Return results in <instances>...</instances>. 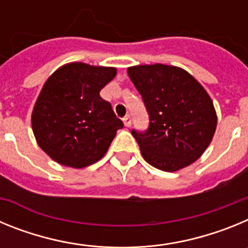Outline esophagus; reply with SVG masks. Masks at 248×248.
I'll use <instances>...</instances> for the list:
<instances>
[{
  "label": "esophagus",
  "mask_w": 248,
  "mask_h": 248,
  "mask_svg": "<svg viewBox=\"0 0 248 248\" xmlns=\"http://www.w3.org/2000/svg\"><path fill=\"white\" fill-rule=\"evenodd\" d=\"M123 123H124V125H125L126 128H129V126L131 125V120H130V117H129V115H125V117L123 118Z\"/></svg>",
  "instance_id": "obj_1"
}]
</instances>
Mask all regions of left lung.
<instances>
[{
	"label": "left lung",
	"instance_id": "8db88e82",
	"mask_svg": "<svg viewBox=\"0 0 248 248\" xmlns=\"http://www.w3.org/2000/svg\"><path fill=\"white\" fill-rule=\"evenodd\" d=\"M128 74L149 114L145 131L131 130L146 163L172 172L196 161L217 125L202 85L183 68L160 63L130 67Z\"/></svg>",
	"mask_w": 248,
	"mask_h": 248
}]
</instances>
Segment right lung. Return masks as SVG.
I'll list each match as a JSON object with an SVG mask.
<instances>
[{
	"mask_svg": "<svg viewBox=\"0 0 248 248\" xmlns=\"http://www.w3.org/2000/svg\"><path fill=\"white\" fill-rule=\"evenodd\" d=\"M117 74L113 67L68 63L47 79L32 111L39 148L61 165L97 163L124 126L99 92Z\"/></svg>",
	"mask_w": 248,
	"mask_h": 248,
	"instance_id": "add662e5",
	"label": "right lung"
}]
</instances>
